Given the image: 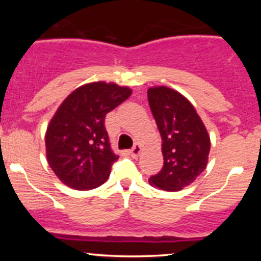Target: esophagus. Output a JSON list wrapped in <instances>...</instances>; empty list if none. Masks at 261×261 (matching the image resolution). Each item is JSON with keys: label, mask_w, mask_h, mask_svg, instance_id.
<instances>
[{"label": "esophagus", "mask_w": 261, "mask_h": 261, "mask_svg": "<svg viewBox=\"0 0 261 261\" xmlns=\"http://www.w3.org/2000/svg\"><path fill=\"white\" fill-rule=\"evenodd\" d=\"M141 146L139 145V143H136V145L134 146L133 148L130 149V153H131V155H133V157H139V154L141 153Z\"/></svg>", "instance_id": "1"}]
</instances>
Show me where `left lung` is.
<instances>
[{
  "mask_svg": "<svg viewBox=\"0 0 261 261\" xmlns=\"http://www.w3.org/2000/svg\"><path fill=\"white\" fill-rule=\"evenodd\" d=\"M148 103L162 137L163 168L148 179L166 191L190 185L207 166L210 136L195 108L184 95L168 87H152Z\"/></svg>",
  "mask_w": 261,
  "mask_h": 261,
  "instance_id": "8db88e82",
  "label": "left lung"
}]
</instances>
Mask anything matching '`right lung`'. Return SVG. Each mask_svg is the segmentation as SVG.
<instances>
[{"label":"right lung","mask_w":261,"mask_h":261,"mask_svg":"<svg viewBox=\"0 0 261 261\" xmlns=\"http://www.w3.org/2000/svg\"><path fill=\"white\" fill-rule=\"evenodd\" d=\"M131 93L100 81L79 87L62 101L47 126L45 146L50 168L65 185L91 190L107 181L119 155L110 148L104 120Z\"/></svg>","instance_id":"obj_1"}]
</instances>
